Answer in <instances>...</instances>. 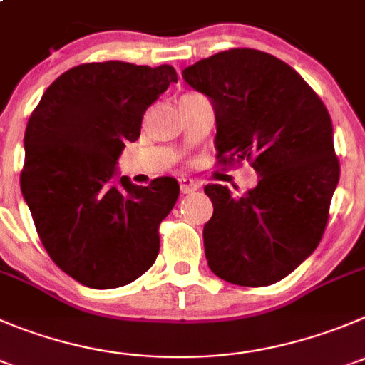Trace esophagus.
Here are the masks:
<instances>
[{"mask_svg": "<svg viewBox=\"0 0 365 365\" xmlns=\"http://www.w3.org/2000/svg\"><path fill=\"white\" fill-rule=\"evenodd\" d=\"M179 186H180V193H182V195L197 192V188H199V185H197L195 180L188 179V177H182V179H179Z\"/></svg>", "mask_w": 365, "mask_h": 365, "instance_id": "34e87169", "label": "esophagus"}]
</instances>
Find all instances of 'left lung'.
<instances>
[{
	"instance_id": "left-lung-1",
	"label": "left lung",
	"mask_w": 365,
	"mask_h": 365,
	"mask_svg": "<svg viewBox=\"0 0 365 365\" xmlns=\"http://www.w3.org/2000/svg\"><path fill=\"white\" fill-rule=\"evenodd\" d=\"M210 96L218 165H249L255 190L232 195L206 185L213 217L204 225L211 272L240 287L289 276L321 242L341 175L328 109L303 76L274 55L232 48L182 71Z\"/></svg>"
}]
</instances>
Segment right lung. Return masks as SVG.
Segmentation results:
<instances>
[{
	"instance_id": "obj_1",
	"label": "right lung",
	"mask_w": 365,
	"mask_h": 365,
	"mask_svg": "<svg viewBox=\"0 0 365 365\" xmlns=\"http://www.w3.org/2000/svg\"><path fill=\"white\" fill-rule=\"evenodd\" d=\"M172 82V66L106 61L75 66L44 91L24 133L21 192L55 265L89 289L133 283L159 255L172 177L148 186L114 179L125 141Z\"/></svg>"
}]
</instances>
